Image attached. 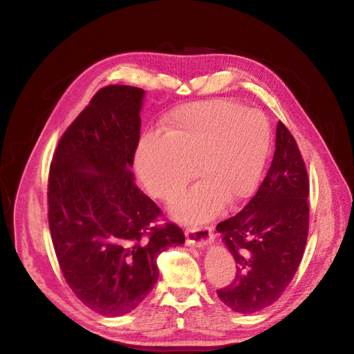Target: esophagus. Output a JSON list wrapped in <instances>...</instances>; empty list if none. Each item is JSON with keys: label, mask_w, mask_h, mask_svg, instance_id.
<instances>
[{"label": "esophagus", "mask_w": 354, "mask_h": 354, "mask_svg": "<svg viewBox=\"0 0 354 354\" xmlns=\"http://www.w3.org/2000/svg\"><path fill=\"white\" fill-rule=\"evenodd\" d=\"M185 234H186L187 245L201 248L212 242V238H214V229L207 225L191 226L185 230Z\"/></svg>", "instance_id": "obj_1"}]
</instances>
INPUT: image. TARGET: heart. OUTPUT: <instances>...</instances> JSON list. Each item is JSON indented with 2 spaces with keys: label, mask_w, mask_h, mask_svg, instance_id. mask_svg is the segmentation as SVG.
Returning <instances> with one entry per match:
<instances>
[{
  "label": "heart",
  "mask_w": 354,
  "mask_h": 354,
  "mask_svg": "<svg viewBox=\"0 0 354 354\" xmlns=\"http://www.w3.org/2000/svg\"><path fill=\"white\" fill-rule=\"evenodd\" d=\"M163 133L147 135L135 155L149 195L176 201L194 178L201 180L179 205L186 221H203L222 205L249 198L261 180L272 131L263 112L229 100L187 104L163 121Z\"/></svg>",
  "instance_id": "obj_1"
}]
</instances>
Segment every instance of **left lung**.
Instances as JSON below:
<instances>
[{"label": "left lung", "mask_w": 354, "mask_h": 354, "mask_svg": "<svg viewBox=\"0 0 354 354\" xmlns=\"http://www.w3.org/2000/svg\"><path fill=\"white\" fill-rule=\"evenodd\" d=\"M270 168L250 202L216 230L236 261V276L218 292L233 312L274 303L301 262L309 233V178L293 135L279 121Z\"/></svg>", "instance_id": "8db88e82"}]
</instances>
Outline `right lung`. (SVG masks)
I'll return each instance as SVG.
<instances>
[{"mask_svg": "<svg viewBox=\"0 0 354 354\" xmlns=\"http://www.w3.org/2000/svg\"><path fill=\"white\" fill-rule=\"evenodd\" d=\"M145 91L108 85L62 133L48 175V223L68 286L104 316L133 310L155 286L158 256L183 245L131 167Z\"/></svg>", "mask_w": 354, "mask_h": 354, "instance_id": "add662e5", "label": "right lung"}]
</instances>
